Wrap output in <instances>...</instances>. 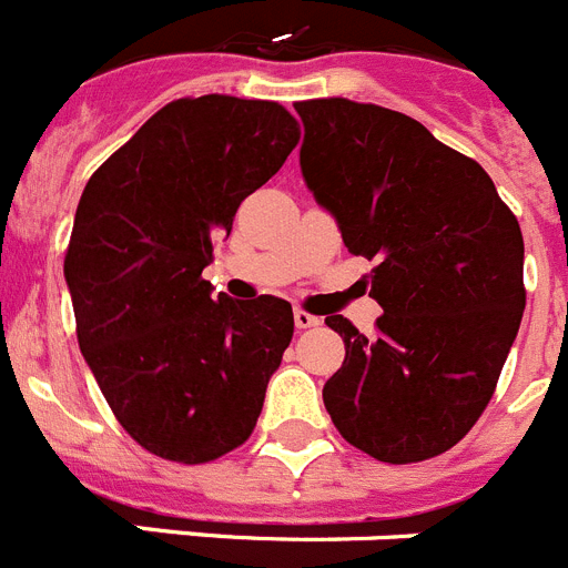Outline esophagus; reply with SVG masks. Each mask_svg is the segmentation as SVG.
Instances as JSON below:
<instances>
[{
  "mask_svg": "<svg viewBox=\"0 0 568 568\" xmlns=\"http://www.w3.org/2000/svg\"><path fill=\"white\" fill-rule=\"evenodd\" d=\"M294 325H297V328H314V325H320V317L303 312V308H294Z\"/></svg>",
  "mask_w": 568,
  "mask_h": 568,
  "instance_id": "obj_1",
  "label": "esophagus"
}]
</instances>
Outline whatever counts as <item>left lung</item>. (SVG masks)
Returning a JSON list of instances; mask_svg holds the SVG:
<instances>
[{
    "label": "left lung",
    "mask_w": 568,
    "mask_h": 568,
    "mask_svg": "<svg viewBox=\"0 0 568 568\" xmlns=\"http://www.w3.org/2000/svg\"><path fill=\"white\" fill-rule=\"evenodd\" d=\"M300 165L345 248L374 260V337L325 325L345 359L323 388L334 426L383 463L460 443L489 406L526 308L523 234L471 156L392 108L343 97L297 102Z\"/></svg>",
    "instance_id": "1"
}]
</instances>
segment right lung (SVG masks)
I'll return each instance as SVG.
<instances>
[{
    "label": "right lung",
    "mask_w": 568,
    "mask_h": 568,
    "mask_svg": "<svg viewBox=\"0 0 568 568\" xmlns=\"http://www.w3.org/2000/svg\"><path fill=\"white\" fill-rule=\"evenodd\" d=\"M300 142L280 102L182 97L88 180L65 280L77 339L113 417L162 460L243 446L294 334L285 300H211L202 268L240 202Z\"/></svg>",
    "instance_id": "right-lung-1"
}]
</instances>
